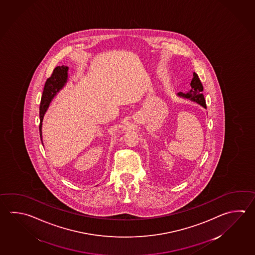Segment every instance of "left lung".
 Listing matches in <instances>:
<instances>
[{
  "instance_id": "1",
  "label": "left lung",
  "mask_w": 255,
  "mask_h": 255,
  "mask_svg": "<svg viewBox=\"0 0 255 255\" xmlns=\"http://www.w3.org/2000/svg\"><path fill=\"white\" fill-rule=\"evenodd\" d=\"M190 89L189 92L187 93H178V96L179 97L183 98V99H187V100H190L191 102H196L199 104L200 106L203 107L205 109H207L206 106V101H205V98H204L203 93V86L202 84L199 80L198 74L196 73H193V78L191 80V83H190Z\"/></svg>"
}]
</instances>
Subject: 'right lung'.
I'll list each match as a JSON object with an SVG mask.
<instances>
[{"label":"right lung","mask_w":255,"mask_h":255,"mask_svg":"<svg viewBox=\"0 0 255 255\" xmlns=\"http://www.w3.org/2000/svg\"><path fill=\"white\" fill-rule=\"evenodd\" d=\"M68 66H56L53 71V74L49 78L46 80L43 94H42L41 102L39 107V118H40V124H39V134L41 139L42 144V122L46 114L48 107L51 103L52 100L55 98L56 94L64 88L65 84L68 81Z\"/></svg>","instance_id":"obj_1"}]
</instances>
